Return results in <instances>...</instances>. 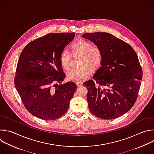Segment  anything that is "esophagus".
<instances>
[{
  "instance_id": "obj_1",
  "label": "esophagus",
  "mask_w": 154,
  "mask_h": 154,
  "mask_svg": "<svg viewBox=\"0 0 154 154\" xmlns=\"http://www.w3.org/2000/svg\"><path fill=\"white\" fill-rule=\"evenodd\" d=\"M76 85L77 86H80L83 85V82H76Z\"/></svg>"
}]
</instances>
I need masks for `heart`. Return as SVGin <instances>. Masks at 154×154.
<instances>
[{"mask_svg":"<svg viewBox=\"0 0 154 154\" xmlns=\"http://www.w3.org/2000/svg\"><path fill=\"white\" fill-rule=\"evenodd\" d=\"M71 50L74 55H80V65L79 68L71 69L67 74V79L72 82H80L89 77L92 74V69L98 68L102 62L103 55L100 48L93 46L92 43L84 39H79L71 45ZM71 53L64 49L60 54V62L65 69L70 68Z\"/></svg>","mask_w":154,"mask_h":154,"instance_id":"b5f03b06","label":"heart"}]
</instances>
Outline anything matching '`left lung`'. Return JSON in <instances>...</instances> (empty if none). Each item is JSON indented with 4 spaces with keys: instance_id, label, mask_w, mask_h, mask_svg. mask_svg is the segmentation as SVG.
<instances>
[{
    "instance_id": "8db88e82",
    "label": "left lung",
    "mask_w": 154,
    "mask_h": 154,
    "mask_svg": "<svg viewBox=\"0 0 154 154\" xmlns=\"http://www.w3.org/2000/svg\"><path fill=\"white\" fill-rule=\"evenodd\" d=\"M83 38L101 50V66L87 87V101L91 113L102 119H114L128 112L138 97L143 72L138 56L127 43L103 32L86 33Z\"/></svg>"
}]
</instances>
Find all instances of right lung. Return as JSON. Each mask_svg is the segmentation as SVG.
<instances>
[{
  "label": "right lung",
  "instance_id": "1",
  "mask_svg": "<svg viewBox=\"0 0 154 154\" xmlns=\"http://www.w3.org/2000/svg\"><path fill=\"white\" fill-rule=\"evenodd\" d=\"M74 37V32L48 34L29 42L21 53L14 84L25 108L34 116L53 120L67 112L76 84H53L60 83L66 76L60 54Z\"/></svg>",
  "mask_w": 154,
  "mask_h": 154
}]
</instances>
